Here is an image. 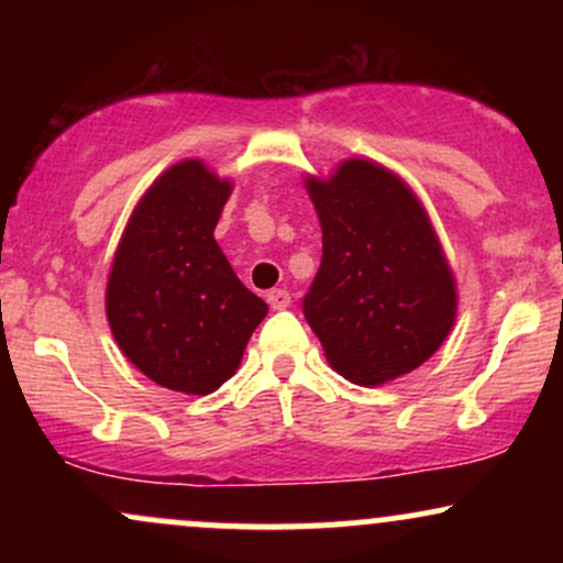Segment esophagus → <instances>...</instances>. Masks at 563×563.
<instances>
[{
  "mask_svg": "<svg viewBox=\"0 0 563 563\" xmlns=\"http://www.w3.org/2000/svg\"><path fill=\"white\" fill-rule=\"evenodd\" d=\"M267 303L273 309H288L290 307V294L286 288H275L267 294Z\"/></svg>",
  "mask_w": 563,
  "mask_h": 563,
  "instance_id": "1",
  "label": "esophagus"
}]
</instances>
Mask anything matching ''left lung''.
Here are the masks:
<instances>
[{"instance_id":"obj_1","label":"left lung","mask_w":563,"mask_h":563,"mask_svg":"<svg viewBox=\"0 0 563 563\" xmlns=\"http://www.w3.org/2000/svg\"><path fill=\"white\" fill-rule=\"evenodd\" d=\"M322 228V262L303 314L328 365L380 386L423 365L457 314V280L412 187L371 158L303 179Z\"/></svg>"}]
</instances>
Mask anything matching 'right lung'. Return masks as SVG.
I'll return each instance as SVG.
<instances>
[{
  "label": "right lung",
  "mask_w": 563,
  "mask_h": 563,
  "mask_svg": "<svg viewBox=\"0 0 563 563\" xmlns=\"http://www.w3.org/2000/svg\"><path fill=\"white\" fill-rule=\"evenodd\" d=\"M230 192L200 158L179 161L147 187L115 245L108 325L129 363L164 389L217 391L267 314L214 241Z\"/></svg>",
  "instance_id": "1"
}]
</instances>
